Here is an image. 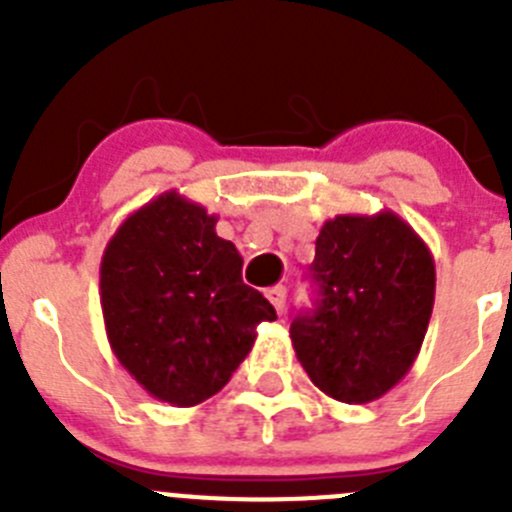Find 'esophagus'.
<instances>
[{
  "instance_id": "34e87169",
  "label": "esophagus",
  "mask_w": 512,
  "mask_h": 512,
  "mask_svg": "<svg viewBox=\"0 0 512 512\" xmlns=\"http://www.w3.org/2000/svg\"><path fill=\"white\" fill-rule=\"evenodd\" d=\"M266 300L277 307V312H284V305H287V287L277 284V287L266 289Z\"/></svg>"
}]
</instances>
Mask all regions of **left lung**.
<instances>
[{
	"mask_svg": "<svg viewBox=\"0 0 512 512\" xmlns=\"http://www.w3.org/2000/svg\"><path fill=\"white\" fill-rule=\"evenodd\" d=\"M315 310L289 338L320 392L364 405L390 392L423 346L436 297V264L400 215H336L315 241Z\"/></svg>",
	"mask_w": 512,
	"mask_h": 512,
	"instance_id": "obj_1",
	"label": "left lung"
}]
</instances>
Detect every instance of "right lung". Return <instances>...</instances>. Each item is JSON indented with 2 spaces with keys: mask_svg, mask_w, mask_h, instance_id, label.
Instances as JSON below:
<instances>
[{
  "mask_svg": "<svg viewBox=\"0 0 512 512\" xmlns=\"http://www.w3.org/2000/svg\"><path fill=\"white\" fill-rule=\"evenodd\" d=\"M217 215L171 189L122 220L104 248V330L130 377L151 397L192 408L230 382L277 320L243 284L238 248L215 233Z\"/></svg>",
  "mask_w": 512,
  "mask_h": 512,
  "instance_id": "add662e5",
  "label": "right lung"
}]
</instances>
